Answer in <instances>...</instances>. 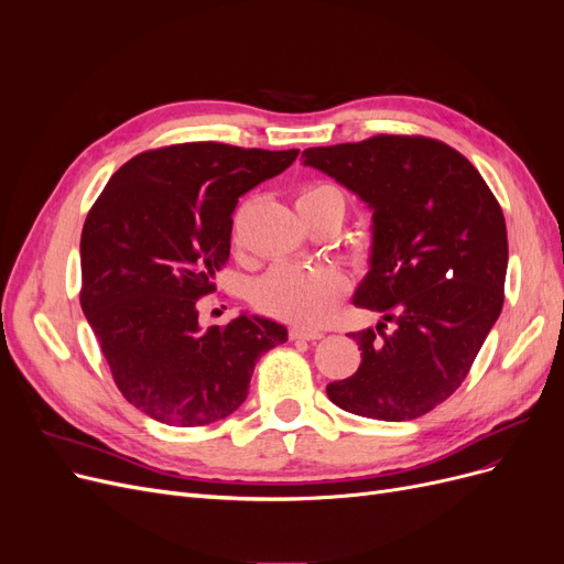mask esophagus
Here are the masks:
<instances>
[{
	"mask_svg": "<svg viewBox=\"0 0 564 564\" xmlns=\"http://www.w3.org/2000/svg\"><path fill=\"white\" fill-rule=\"evenodd\" d=\"M289 338H292V340H319V338H324V334L322 332H313V329L294 327V329H289Z\"/></svg>",
	"mask_w": 564,
	"mask_h": 564,
	"instance_id": "obj_1",
	"label": "esophagus"
}]
</instances>
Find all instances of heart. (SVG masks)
Returning a JSON list of instances; mask_svg holds the SVG:
<instances>
[{
	"instance_id": "obj_1",
	"label": "heart",
	"mask_w": 564,
	"mask_h": 564,
	"mask_svg": "<svg viewBox=\"0 0 564 564\" xmlns=\"http://www.w3.org/2000/svg\"><path fill=\"white\" fill-rule=\"evenodd\" d=\"M296 209L303 220L322 214H334L344 220L346 197L334 185L315 183L296 195ZM346 286V278L334 268L278 265L256 282L253 303L268 315L301 327H317L332 317Z\"/></svg>"
}]
</instances>
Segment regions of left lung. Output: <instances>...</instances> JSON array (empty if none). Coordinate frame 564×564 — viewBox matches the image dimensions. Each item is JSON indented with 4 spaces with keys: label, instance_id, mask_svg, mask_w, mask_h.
<instances>
[{
    "label": "left lung",
    "instance_id": "left-lung-1",
    "mask_svg": "<svg viewBox=\"0 0 564 564\" xmlns=\"http://www.w3.org/2000/svg\"><path fill=\"white\" fill-rule=\"evenodd\" d=\"M303 164L371 209L369 272L352 303L383 315L377 329L350 334L362 362L327 386L329 400L379 421L429 414L464 383L503 308L497 197L460 152L423 135L308 148Z\"/></svg>",
    "mask_w": 564,
    "mask_h": 564
}]
</instances>
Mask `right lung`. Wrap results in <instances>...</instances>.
<instances>
[{
	"mask_svg": "<svg viewBox=\"0 0 564 564\" xmlns=\"http://www.w3.org/2000/svg\"><path fill=\"white\" fill-rule=\"evenodd\" d=\"M296 155L212 141L148 150L84 220L82 311L117 388L150 419L195 429L230 416L259 357L286 340L284 324L247 313L204 329L197 305L230 256L237 199Z\"/></svg>",
	"mask_w": 564,
	"mask_h": 564,
	"instance_id": "1",
	"label": "right lung"
}]
</instances>
